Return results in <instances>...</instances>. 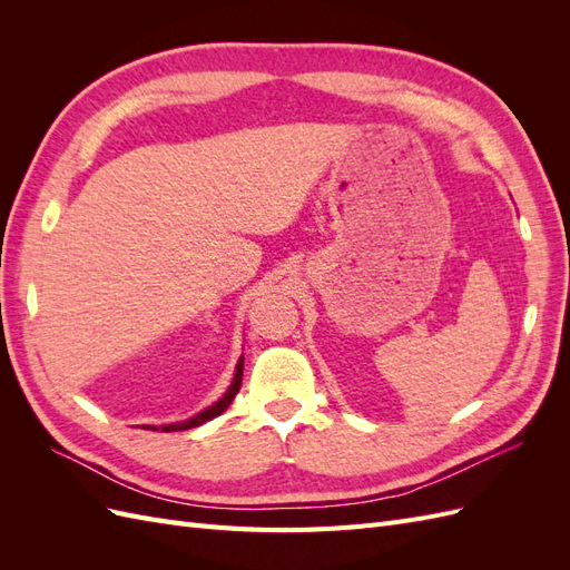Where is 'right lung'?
Listing matches in <instances>:
<instances>
[{
  "mask_svg": "<svg viewBox=\"0 0 570 570\" xmlns=\"http://www.w3.org/2000/svg\"><path fill=\"white\" fill-rule=\"evenodd\" d=\"M243 368H245V356H239L237 366H235L233 383H230V387L226 390V394H223L220 400L214 402L212 406H206L204 411H199L197 416L187 419V421H180V423H168V425H147L145 430H161V433H174V430H189V428H197V425H202V423H206V421H212V419L220 416V413L226 411V409L230 406V402L235 400V394L239 392V385H243Z\"/></svg>",
  "mask_w": 570,
  "mask_h": 570,
  "instance_id": "obj_1",
  "label": "right lung"
}]
</instances>
